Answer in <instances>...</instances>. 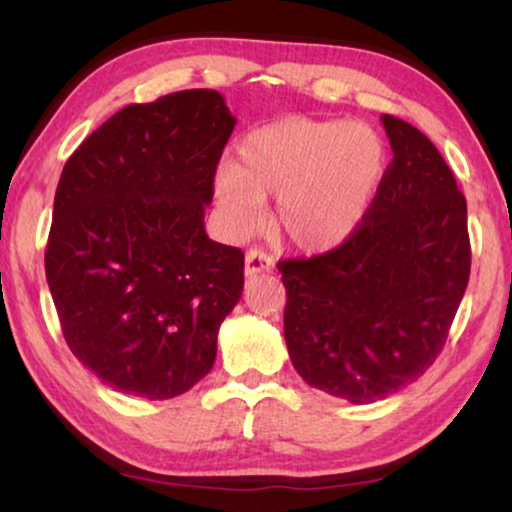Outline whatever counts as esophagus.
I'll list each match as a JSON object with an SVG mask.
<instances>
[{
	"instance_id": "esophagus-1",
	"label": "esophagus",
	"mask_w": 512,
	"mask_h": 512,
	"mask_svg": "<svg viewBox=\"0 0 512 512\" xmlns=\"http://www.w3.org/2000/svg\"><path fill=\"white\" fill-rule=\"evenodd\" d=\"M275 268V263H272V256L265 254L261 249H249L247 251V258H244V272H247V277H254L258 272H270Z\"/></svg>"
}]
</instances>
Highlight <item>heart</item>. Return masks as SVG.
<instances>
[{
	"label": "heart",
	"instance_id": "obj_1",
	"mask_svg": "<svg viewBox=\"0 0 512 512\" xmlns=\"http://www.w3.org/2000/svg\"><path fill=\"white\" fill-rule=\"evenodd\" d=\"M387 167V144L370 125L289 116L240 139L237 163L216 172L214 198L230 230L247 233L277 195L275 233L296 249L328 251L359 230Z\"/></svg>",
	"mask_w": 512,
	"mask_h": 512
}]
</instances>
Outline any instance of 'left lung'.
<instances>
[{"instance_id":"1","label":"left lung","mask_w":512,"mask_h":512,"mask_svg":"<svg viewBox=\"0 0 512 512\" xmlns=\"http://www.w3.org/2000/svg\"><path fill=\"white\" fill-rule=\"evenodd\" d=\"M394 160L359 230L282 261L284 338L314 389L366 405L436 361L471 275L466 198L431 139L384 114Z\"/></svg>"}]
</instances>
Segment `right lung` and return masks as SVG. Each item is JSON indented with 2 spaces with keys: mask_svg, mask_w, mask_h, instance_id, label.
<instances>
[{
  "mask_svg": "<svg viewBox=\"0 0 512 512\" xmlns=\"http://www.w3.org/2000/svg\"><path fill=\"white\" fill-rule=\"evenodd\" d=\"M235 123L207 88L130 104L60 174L48 289L72 354L116 391L165 401L214 366L244 289L242 251L205 233Z\"/></svg>",
  "mask_w": 512,
  "mask_h": 512,
  "instance_id": "1",
  "label": "right lung"
}]
</instances>
